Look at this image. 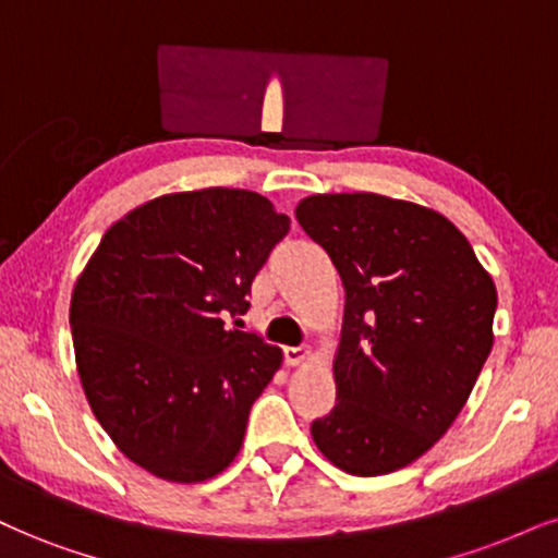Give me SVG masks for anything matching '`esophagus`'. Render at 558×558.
I'll return each mask as SVG.
<instances>
[{
	"label": "esophagus",
	"instance_id": "1",
	"mask_svg": "<svg viewBox=\"0 0 558 558\" xmlns=\"http://www.w3.org/2000/svg\"><path fill=\"white\" fill-rule=\"evenodd\" d=\"M313 356V352L307 347H287L284 349V362L290 364V367H298V364L307 362Z\"/></svg>",
	"mask_w": 558,
	"mask_h": 558
}]
</instances>
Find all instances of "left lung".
<instances>
[{"instance_id":"left-lung-1","label":"left lung","mask_w":558,"mask_h":558,"mask_svg":"<svg viewBox=\"0 0 558 558\" xmlns=\"http://www.w3.org/2000/svg\"><path fill=\"white\" fill-rule=\"evenodd\" d=\"M294 217L347 290L333 356L339 403L313 422L315 445L352 476L405 469L450 429L492 352L494 279L429 206L318 194Z\"/></svg>"}]
</instances>
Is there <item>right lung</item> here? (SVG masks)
Instances as JSON below:
<instances>
[{"label": "right lung", "instance_id": "add662e5", "mask_svg": "<svg viewBox=\"0 0 558 558\" xmlns=\"http://www.w3.org/2000/svg\"><path fill=\"white\" fill-rule=\"evenodd\" d=\"M290 217L256 191L165 194L113 222L72 290L74 362L89 409L140 469L175 484L235 460L279 347L227 328Z\"/></svg>", "mask_w": 558, "mask_h": 558}]
</instances>
